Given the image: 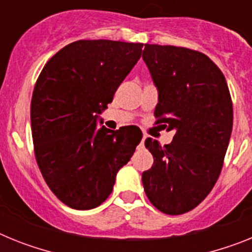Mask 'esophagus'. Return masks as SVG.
I'll return each mask as SVG.
<instances>
[{
	"instance_id": "34e87169",
	"label": "esophagus",
	"mask_w": 252,
	"mask_h": 252,
	"mask_svg": "<svg viewBox=\"0 0 252 252\" xmlns=\"http://www.w3.org/2000/svg\"><path fill=\"white\" fill-rule=\"evenodd\" d=\"M145 139H146V136H145V135H144V137H142L141 142H140V145H139V149H142V148H144V144H145Z\"/></svg>"
}]
</instances>
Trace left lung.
<instances>
[{"instance_id":"1","label":"left lung","mask_w":252,"mask_h":252,"mask_svg":"<svg viewBox=\"0 0 252 252\" xmlns=\"http://www.w3.org/2000/svg\"><path fill=\"white\" fill-rule=\"evenodd\" d=\"M142 59L159 90L155 124L175 131L168 145L146 139L154 164L142 173V184L154 207L182 215L201 203L220 177L232 131L230 91L220 68L199 51L145 44Z\"/></svg>"}]
</instances>
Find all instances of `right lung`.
Returning <instances> with one entry per match:
<instances>
[{
	"label": "right lung",
	"mask_w": 252,
	"mask_h": 252,
	"mask_svg": "<svg viewBox=\"0 0 252 252\" xmlns=\"http://www.w3.org/2000/svg\"><path fill=\"white\" fill-rule=\"evenodd\" d=\"M142 44L78 40L49 60L31 98L35 158L46 184L70 208L106 201L140 130L97 128L98 115L141 57Z\"/></svg>",
	"instance_id": "right-lung-1"
}]
</instances>
